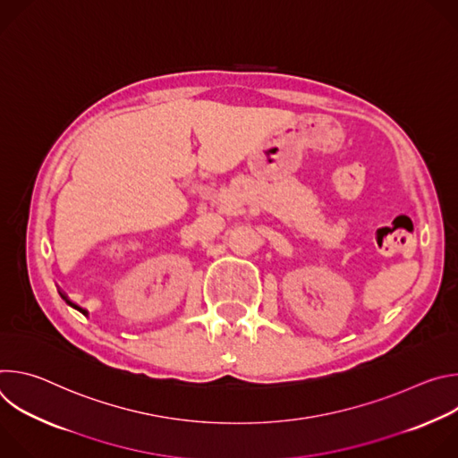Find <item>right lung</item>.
<instances>
[{
  "instance_id": "1",
  "label": "right lung",
  "mask_w": 458,
  "mask_h": 458,
  "mask_svg": "<svg viewBox=\"0 0 458 458\" xmlns=\"http://www.w3.org/2000/svg\"><path fill=\"white\" fill-rule=\"evenodd\" d=\"M59 295H61V297H63V299H64V301H67V304H71V306H72V308H76V310H80V311H81V313H85V315H87V310H83V308H80V306H78V304H74V302H71V301H69V299H67V295H63V293H61V292H59Z\"/></svg>"
}]
</instances>
